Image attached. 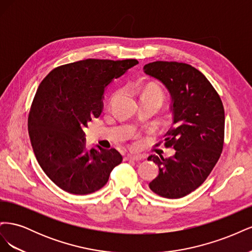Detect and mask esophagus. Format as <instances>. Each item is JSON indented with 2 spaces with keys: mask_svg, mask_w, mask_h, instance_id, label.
<instances>
[{
  "mask_svg": "<svg viewBox=\"0 0 252 252\" xmlns=\"http://www.w3.org/2000/svg\"><path fill=\"white\" fill-rule=\"evenodd\" d=\"M144 157L139 154H128L124 159L125 161H139V159H142Z\"/></svg>",
  "mask_w": 252,
  "mask_h": 252,
  "instance_id": "1",
  "label": "esophagus"
}]
</instances>
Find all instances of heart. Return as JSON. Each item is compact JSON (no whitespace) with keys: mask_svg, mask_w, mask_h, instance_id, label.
Returning <instances> with one entry per match:
<instances>
[{"mask_svg":"<svg viewBox=\"0 0 252 252\" xmlns=\"http://www.w3.org/2000/svg\"><path fill=\"white\" fill-rule=\"evenodd\" d=\"M141 98H150V100H155L162 104L165 98V94L162 88L151 84V85H147L143 89L141 94Z\"/></svg>","mask_w":252,"mask_h":252,"instance_id":"heart-1","label":"heart"}]
</instances>
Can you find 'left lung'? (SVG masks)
<instances>
[{
	"label": "left lung",
	"mask_w": 252,
	"mask_h": 252,
	"mask_svg": "<svg viewBox=\"0 0 252 252\" xmlns=\"http://www.w3.org/2000/svg\"><path fill=\"white\" fill-rule=\"evenodd\" d=\"M143 69L169 91L172 126L164 136L165 146L175 150L170 158L148 157L158 166L149 188L166 199H180L203 184L222 154L223 103L210 82L191 65L157 61Z\"/></svg>",
	"instance_id": "left-lung-1"
}]
</instances>
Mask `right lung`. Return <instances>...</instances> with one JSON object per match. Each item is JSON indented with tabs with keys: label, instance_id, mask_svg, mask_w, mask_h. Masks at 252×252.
Instances as JSON below:
<instances>
[{
	"label": "right lung",
	"instance_id": "add662e5",
	"mask_svg": "<svg viewBox=\"0 0 252 252\" xmlns=\"http://www.w3.org/2000/svg\"><path fill=\"white\" fill-rule=\"evenodd\" d=\"M136 64L87 59L55 68L39 85L28 117L30 142L41 168L64 191H96L123 159L114 148L87 151L83 129L102 113L106 86Z\"/></svg>",
	"mask_w": 252,
	"mask_h": 252
}]
</instances>
